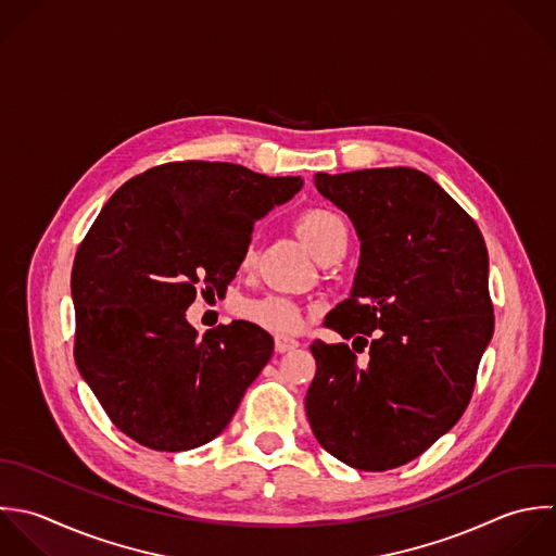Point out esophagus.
<instances>
[{"instance_id": "esophagus-1", "label": "esophagus", "mask_w": 556, "mask_h": 556, "mask_svg": "<svg viewBox=\"0 0 556 556\" xmlns=\"http://www.w3.org/2000/svg\"><path fill=\"white\" fill-rule=\"evenodd\" d=\"M299 349V342L292 340V338H286V336H277L275 338V351L277 353H288V351H294Z\"/></svg>"}]
</instances>
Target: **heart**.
<instances>
[{
  "label": "heart",
  "instance_id": "heart-1",
  "mask_svg": "<svg viewBox=\"0 0 556 556\" xmlns=\"http://www.w3.org/2000/svg\"><path fill=\"white\" fill-rule=\"evenodd\" d=\"M296 229H299L303 242L309 247V251L316 257H320L336 240L346 236L344 220L336 212L325 210V207L305 210L296 220ZM253 260H255V249L251 244L244 249L242 264L249 266ZM238 314L244 320L260 325L268 331H277V333H294L303 325V309L286 296L247 299L238 305Z\"/></svg>",
  "mask_w": 556,
  "mask_h": 556
}]
</instances>
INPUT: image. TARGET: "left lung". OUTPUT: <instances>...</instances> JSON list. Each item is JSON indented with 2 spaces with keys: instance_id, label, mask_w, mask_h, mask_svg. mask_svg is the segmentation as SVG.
<instances>
[{
  "instance_id": "1",
  "label": "left lung",
  "mask_w": 556,
  "mask_h": 556,
  "mask_svg": "<svg viewBox=\"0 0 556 556\" xmlns=\"http://www.w3.org/2000/svg\"><path fill=\"white\" fill-rule=\"evenodd\" d=\"M314 184L362 242L351 296L329 327L353 338V349L370 344V362L359 368L349 344L314 342L305 412L327 453L383 472L422 455L472 399L494 336L488 247L466 210L422 170L316 173Z\"/></svg>"
}]
</instances>
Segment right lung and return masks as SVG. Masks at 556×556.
Returning <instances> with one entry per match:
<instances>
[{
    "instance_id": "add662e5",
    "label": "right lung",
    "mask_w": 556,
    "mask_h": 556,
    "mask_svg": "<svg viewBox=\"0 0 556 556\" xmlns=\"http://www.w3.org/2000/svg\"><path fill=\"white\" fill-rule=\"evenodd\" d=\"M303 188L229 162H170L125 181L101 207L71 273L75 364L108 418L164 453L207 444L273 355V338L233 320L203 336L197 292H223L255 220Z\"/></svg>"
}]
</instances>
